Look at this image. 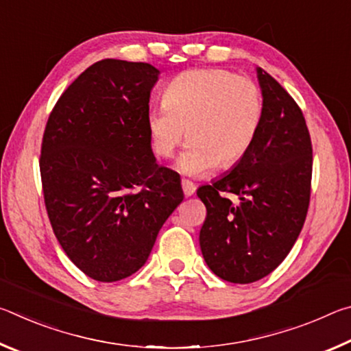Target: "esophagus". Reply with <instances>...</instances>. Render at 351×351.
<instances>
[{
  "mask_svg": "<svg viewBox=\"0 0 351 351\" xmlns=\"http://www.w3.org/2000/svg\"><path fill=\"white\" fill-rule=\"evenodd\" d=\"M195 190H197V186H195L193 182L186 181V180L182 181V192L186 197H192V195L195 193Z\"/></svg>",
  "mask_w": 351,
  "mask_h": 351,
  "instance_id": "1",
  "label": "esophagus"
}]
</instances>
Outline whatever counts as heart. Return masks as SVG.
I'll list each match as a JSON object with an SVG mask.
<instances>
[{
    "label": "heart",
    "instance_id": "b5f03b06",
    "mask_svg": "<svg viewBox=\"0 0 351 351\" xmlns=\"http://www.w3.org/2000/svg\"><path fill=\"white\" fill-rule=\"evenodd\" d=\"M263 94L247 75L218 68L178 74L162 94V106L148 111L147 132L161 159L189 145L178 167L189 176L229 169L251 150L263 121Z\"/></svg>",
    "mask_w": 351,
    "mask_h": 351
}]
</instances>
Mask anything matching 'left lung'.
Here are the masks:
<instances>
[{
    "instance_id": "left-lung-1",
    "label": "left lung",
    "mask_w": 351,
    "mask_h": 351,
    "mask_svg": "<svg viewBox=\"0 0 351 351\" xmlns=\"http://www.w3.org/2000/svg\"><path fill=\"white\" fill-rule=\"evenodd\" d=\"M263 121L251 150L232 171L197 190L207 210L199 230L213 274L252 283L293 249L311 197L313 145L304 112L274 77L258 68ZM223 193L241 198L235 205Z\"/></svg>"
}]
</instances>
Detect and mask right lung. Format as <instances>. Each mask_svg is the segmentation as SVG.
<instances>
[{
	"label": "right lung",
	"mask_w": 351,
	"mask_h": 351,
	"mask_svg": "<svg viewBox=\"0 0 351 351\" xmlns=\"http://www.w3.org/2000/svg\"><path fill=\"white\" fill-rule=\"evenodd\" d=\"M159 69L105 58L91 64L52 108L40 175L58 243L83 274L117 282L144 266L184 193L159 165L147 132Z\"/></svg>",
	"instance_id": "right-lung-1"
}]
</instances>
